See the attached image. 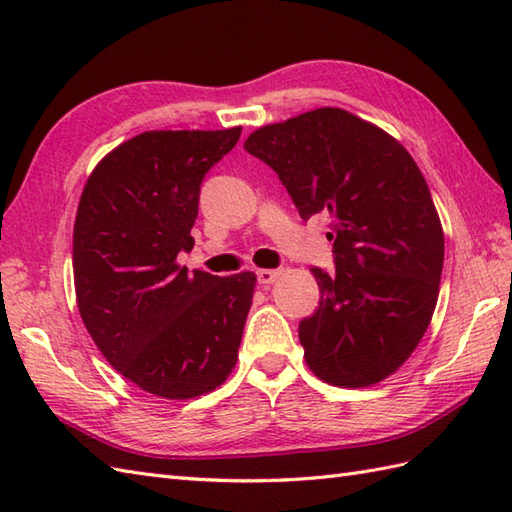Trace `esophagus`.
<instances>
[{"label": "esophagus", "mask_w": 512, "mask_h": 512, "mask_svg": "<svg viewBox=\"0 0 512 512\" xmlns=\"http://www.w3.org/2000/svg\"><path fill=\"white\" fill-rule=\"evenodd\" d=\"M279 275H281L279 268H264V270H257V281L264 286H270V284H275Z\"/></svg>", "instance_id": "esophagus-1"}]
</instances>
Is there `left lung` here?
Returning <instances> with one entry per match:
<instances>
[{
  "mask_svg": "<svg viewBox=\"0 0 512 512\" xmlns=\"http://www.w3.org/2000/svg\"><path fill=\"white\" fill-rule=\"evenodd\" d=\"M273 169L303 220L330 217L334 270L312 268L321 301L299 323L306 363L339 387L394 374L429 328L444 233L409 151L339 107L259 127L244 143Z\"/></svg>",
  "mask_w": 512,
  "mask_h": 512,
  "instance_id": "left-lung-1",
  "label": "left lung"
}]
</instances>
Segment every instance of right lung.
Wrapping results in <instances>:
<instances>
[{"mask_svg":"<svg viewBox=\"0 0 512 512\" xmlns=\"http://www.w3.org/2000/svg\"><path fill=\"white\" fill-rule=\"evenodd\" d=\"M239 134H138L96 165L81 193L72 242L81 319L116 372L160 398L209 394L237 363L255 273H189L178 255L193 248L206 171Z\"/></svg>","mask_w":512,"mask_h":512,"instance_id":"add662e5","label":"right lung"}]
</instances>
